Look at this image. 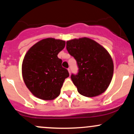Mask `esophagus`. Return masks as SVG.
<instances>
[{"mask_svg":"<svg viewBox=\"0 0 134 134\" xmlns=\"http://www.w3.org/2000/svg\"><path fill=\"white\" fill-rule=\"evenodd\" d=\"M67 70H68V71H69V74L70 75V74H71V72H70V69L69 68L68 69H67Z\"/></svg>","mask_w":134,"mask_h":134,"instance_id":"1","label":"esophagus"}]
</instances>
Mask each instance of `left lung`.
Listing matches in <instances>:
<instances>
[{
    "mask_svg": "<svg viewBox=\"0 0 134 134\" xmlns=\"http://www.w3.org/2000/svg\"><path fill=\"white\" fill-rule=\"evenodd\" d=\"M67 50L76 60L79 67L77 75L71 79L78 92L86 97L99 96L110 85L113 74L111 55L96 41L84 37L66 43Z\"/></svg>",
    "mask_w": 134,
    "mask_h": 134,
    "instance_id": "1",
    "label": "left lung"
}]
</instances>
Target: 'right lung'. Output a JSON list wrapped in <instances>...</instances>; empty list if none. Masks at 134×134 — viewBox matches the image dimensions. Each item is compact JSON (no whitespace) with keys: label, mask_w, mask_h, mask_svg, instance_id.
I'll list each match as a JSON object with an SVG mask.
<instances>
[{"label":"right lung","mask_w":134,"mask_h":134,"mask_svg":"<svg viewBox=\"0 0 134 134\" xmlns=\"http://www.w3.org/2000/svg\"><path fill=\"white\" fill-rule=\"evenodd\" d=\"M65 45V41L48 38L35 43L26 53L22 64L23 78L36 98L53 100L59 96L63 83L69 76L57 57Z\"/></svg>","instance_id":"obj_1"}]
</instances>
